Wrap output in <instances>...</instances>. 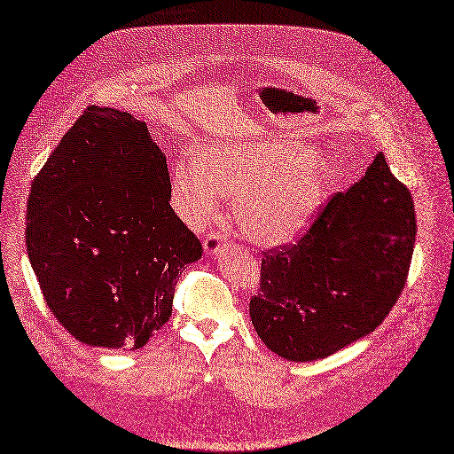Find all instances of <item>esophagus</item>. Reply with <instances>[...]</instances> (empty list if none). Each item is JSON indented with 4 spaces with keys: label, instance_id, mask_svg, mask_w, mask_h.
<instances>
[{
    "label": "esophagus",
    "instance_id": "obj_1",
    "mask_svg": "<svg viewBox=\"0 0 454 454\" xmlns=\"http://www.w3.org/2000/svg\"><path fill=\"white\" fill-rule=\"evenodd\" d=\"M225 242H227V239H225L223 234H220V232H210V234L207 236V239H205V242H203L205 253L210 254V256L218 254V251L223 247Z\"/></svg>",
    "mask_w": 454,
    "mask_h": 454
}]
</instances>
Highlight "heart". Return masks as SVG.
I'll use <instances>...</instances> for the list:
<instances>
[{"instance_id": "b5f03b06", "label": "heart", "mask_w": 454, "mask_h": 454, "mask_svg": "<svg viewBox=\"0 0 454 454\" xmlns=\"http://www.w3.org/2000/svg\"><path fill=\"white\" fill-rule=\"evenodd\" d=\"M325 193V171L305 145L278 138H214L196 160L169 176V200L183 222L201 227L220 196H234V222L249 240L283 246L303 232Z\"/></svg>"}]
</instances>
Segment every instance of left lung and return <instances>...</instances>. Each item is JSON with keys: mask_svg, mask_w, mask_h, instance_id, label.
<instances>
[{"mask_svg": "<svg viewBox=\"0 0 454 454\" xmlns=\"http://www.w3.org/2000/svg\"><path fill=\"white\" fill-rule=\"evenodd\" d=\"M416 244L414 201L377 153L292 247L264 254L253 327L290 362H314L372 334L399 299Z\"/></svg>", "mask_w": 454, "mask_h": 454, "instance_id": "8db88e82", "label": "left lung"}]
</instances>
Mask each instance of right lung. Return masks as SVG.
Listing matches in <instances>:
<instances>
[{
	"instance_id": "right-lung-1",
	"label": "right lung",
	"mask_w": 454,
	"mask_h": 454,
	"mask_svg": "<svg viewBox=\"0 0 454 454\" xmlns=\"http://www.w3.org/2000/svg\"><path fill=\"white\" fill-rule=\"evenodd\" d=\"M27 256L46 303L79 341L144 348L171 316L203 247L169 207L166 155L145 121L89 106L33 179Z\"/></svg>"
}]
</instances>
